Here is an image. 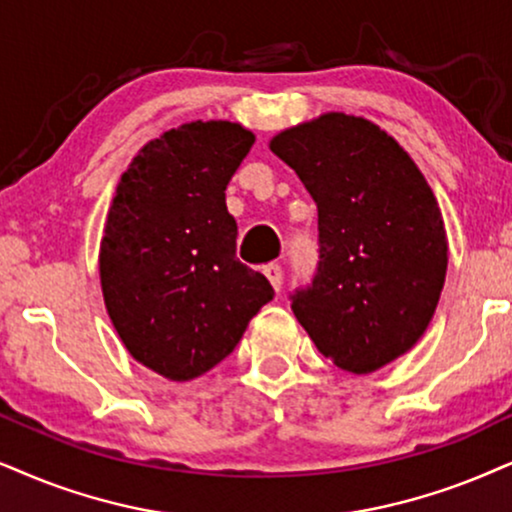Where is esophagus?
Instances as JSON below:
<instances>
[{
    "label": "esophagus",
    "instance_id": "obj_1",
    "mask_svg": "<svg viewBox=\"0 0 512 512\" xmlns=\"http://www.w3.org/2000/svg\"><path fill=\"white\" fill-rule=\"evenodd\" d=\"M264 276L269 278V283L274 286V290L278 293V290H281V286H283V269L278 267V264H267V267H264Z\"/></svg>",
    "mask_w": 512,
    "mask_h": 512
}]
</instances>
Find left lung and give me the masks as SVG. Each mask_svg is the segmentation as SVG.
<instances>
[{
  "instance_id": "obj_1",
  "label": "left lung",
  "mask_w": 512,
  "mask_h": 512,
  "mask_svg": "<svg viewBox=\"0 0 512 512\" xmlns=\"http://www.w3.org/2000/svg\"><path fill=\"white\" fill-rule=\"evenodd\" d=\"M269 148L319 208V271L293 312L316 349L373 373L423 338L442 295L449 243L437 198L413 158L375 122L323 113Z\"/></svg>"
}]
</instances>
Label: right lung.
I'll return each instance as SVG.
<instances>
[{
  "mask_svg": "<svg viewBox=\"0 0 512 512\" xmlns=\"http://www.w3.org/2000/svg\"><path fill=\"white\" fill-rule=\"evenodd\" d=\"M255 144L238 122L193 120L151 139L118 181L99 250L103 302L122 345L174 383L229 357L274 297L236 260L226 184Z\"/></svg>",
  "mask_w": 512,
  "mask_h": 512,
  "instance_id": "right-lung-1",
  "label": "right lung"
}]
</instances>
